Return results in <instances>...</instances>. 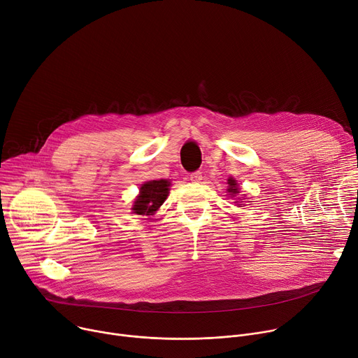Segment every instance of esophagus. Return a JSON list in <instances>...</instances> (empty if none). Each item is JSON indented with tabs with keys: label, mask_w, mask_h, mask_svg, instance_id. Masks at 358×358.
<instances>
[{
	"label": "esophagus",
	"mask_w": 358,
	"mask_h": 358,
	"mask_svg": "<svg viewBox=\"0 0 358 358\" xmlns=\"http://www.w3.org/2000/svg\"><path fill=\"white\" fill-rule=\"evenodd\" d=\"M189 180L192 182H200L203 180V173L201 171H196V173H191L189 174Z\"/></svg>",
	"instance_id": "1"
}]
</instances>
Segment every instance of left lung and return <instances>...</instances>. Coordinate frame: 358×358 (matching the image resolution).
Masks as SVG:
<instances>
[{"label": "left lung", "instance_id": "8db88e82", "mask_svg": "<svg viewBox=\"0 0 358 358\" xmlns=\"http://www.w3.org/2000/svg\"><path fill=\"white\" fill-rule=\"evenodd\" d=\"M229 192H231V197L234 196V194H237L238 192V188H237V182H236V180H233V178H229Z\"/></svg>", "mask_w": 358, "mask_h": 358}]
</instances>
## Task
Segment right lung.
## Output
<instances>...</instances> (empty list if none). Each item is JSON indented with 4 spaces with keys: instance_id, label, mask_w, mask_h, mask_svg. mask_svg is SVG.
Returning <instances> with one entry per match:
<instances>
[{
    "instance_id": "obj_1",
    "label": "right lung",
    "mask_w": 358,
    "mask_h": 358,
    "mask_svg": "<svg viewBox=\"0 0 358 358\" xmlns=\"http://www.w3.org/2000/svg\"><path fill=\"white\" fill-rule=\"evenodd\" d=\"M169 180H152L141 185L140 196L134 201L133 211L138 215H152L169 196Z\"/></svg>"
}]
</instances>
